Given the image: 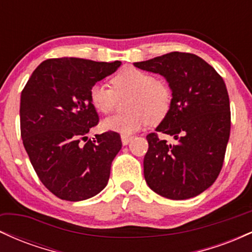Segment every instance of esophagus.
<instances>
[{
	"mask_svg": "<svg viewBox=\"0 0 252 252\" xmlns=\"http://www.w3.org/2000/svg\"><path fill=\"white\" fill-rule=\"evenodd\" d=\"M121 140H122V143L123 146H126L130 141L132 140V136H129V135H122L121 136Z\"/></svg>",
	"mask_w": 252,
	"mask_h": 252,
	"instance_id": "1",
	"label": "esophagus"
}]
</instances>
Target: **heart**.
Instances as JSON below:
<instances>
[{"label":"heart","mask_w":252,"mask_h":252,"mask_svg":"<svg viewBox=\"0 0 252 252\" xmlns=\"http://www.w3.org/2000/svg\"><path fill=\"white\" fill-rule=\"evenodd\" d=\"M114 89L97 83L90 89V100L102 114H110L116 108L118 97L130 96L126 114L115 115L103 121L104 130L130 135L147 123L156 124L168 114L172 103V91L163 82L152 74L134 67L124 68L112 78Z\"/></svg>","instance_id":"heart-1"}]
</instances>
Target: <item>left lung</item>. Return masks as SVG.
I'll return each mask as SVG.
<instances>
[{"label": "left lung", "mask_w": 252, "mask_h": 252, "mask_svg": "<svg viewBox=\"0 0 252 252\" xmlns=\"http://www.w3.org/2000/svg\"><path fill=\"white\" fill-rule=\"evenodd\" d=\"M134 66L162 76L172 91L168 114L155 130L173 136L176 142L167 143L155 132L147 135V185L173 200L199 195L218 178L230 137V100L224 80L190 53L172 52Z\"/></svg>", "instance_id": "left-lung-1"}]
</instances>
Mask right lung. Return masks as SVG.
Returning <instances> with one entry per match:
<instances>
[{"mask_svg": "<svg viewBox=\"0 0 252 252\" xmlns=\"http://www.w3.org/2000/svg\"><path fill=\"white\" fill-rule=\"evenodd\" d=\"M121 62L79 58L48 59L32 73L20 102L21 137L33 168L58 198L82 201L108 185L111 162L122 148L115 131L86 134L99 117L90 89L110 76Z\"/></svg>", "mask_w": 252, "mask_h": 252, "instance_id": "1", "label": "right lung"}]
</instances>
